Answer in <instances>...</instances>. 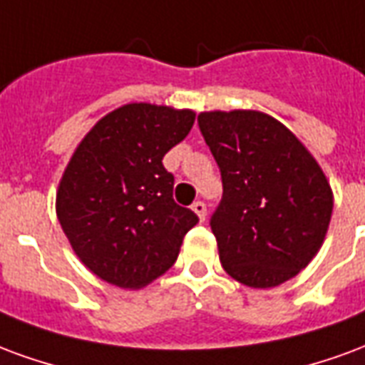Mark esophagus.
I'll return each instance as SVG.
<instances>
[{
    "label": "esophagus",
    "mask_w": 365,
    "mask_h": 365,
    "mask_svg": "<svg viewBox=\"0 0 365 365\" xmlns=\"http://www.w3.org/2000/svg\"><path fill=\"white\" fill-rule=\"evenodd\" d=\"M192 212L198 215V220H200V222H204V220H206V204H204V202H200V200L194 202Z\"/></svg>",
    "instance_id": "esophagus-1"
}]
</instances>
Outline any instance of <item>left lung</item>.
Listing matches in <instances>:
<instances>
[{
  "label": "left lung",
  "instance_id": "left-lung-1",
  "mask_svg": "<svg viewBox=\"0 0 365 365\" xmlns=\"http://www.w3.org/2000/svg\"><path fill=\"white\" fill-rule=\"evenodd\" d=\"M198 126L222 171L210 225L225 272L274 288L315 259L332 215V188L292 130L260 110H210Z\"/></svg>",
  "mask_w": 365,
  "mask_h": 365
}]
</instances>
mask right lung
<instances>
[{
  "label": "right lung",
  "instance_id": "right-lung-1",
  "mask_svg": "<svg viewBox=\"0 0 365 365\" xmlns=\"http://www.w3.org/2000/svg\"><path fill=\"white\" fill-rule=\"evenodd\" d=\"M194 118L190 108L130 103L103 116L73 151L56 215L77 259L101 280L140 289L175 264L198 215L173 200L163 157Z\"/></svg>",
  "mask_w": 365,
  "mask_h": 365
}]
</instances>
